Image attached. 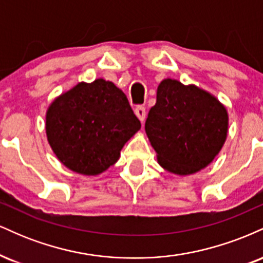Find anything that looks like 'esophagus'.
Instances as JSON below:
<instances>
[{
	"label": "esophagus",
	"mask_w": 263,
	"mask_h": 263,
	"mask_svg": "<svg viewBox=\"0 0 263 263\" xmlns=\"http://www.w3.org/2000/svg\"><path fill=\"white\" fill-rule=\"evenodd\" d=\"M135 114L136 116L138 117V120H140L141 122H143L144 120H146V108L144 106H137L135 108Z\"/></svg>",
	"instance_id": "1"
}]
</instances>
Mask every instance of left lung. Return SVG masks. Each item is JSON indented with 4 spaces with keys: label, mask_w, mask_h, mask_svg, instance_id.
I'll use <instances>...</instances> for the list:
<instances>
[{
    "label": "left lung",
    "mask_w": 263,
    "mask_h": 263,
    "mask_svg": "<svg viewBox=\"0 0 263 263\" xmlns=\"http://www.w3.org/2000/svg\"><path fill=\"white\" fill-rule=\"evenodd\" d=\"M147 137L165 171L189 176L204 170L224 146L229 115L213 93L164 79L144 125Z\"/></svg>",
    "instance_id": "8db88e82"
}]
</instances>
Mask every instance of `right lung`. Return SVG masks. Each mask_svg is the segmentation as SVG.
Returning a JSON list of instances; mask_svg holds the SVG:
<instances>
[{"label":"right lung","instance_id":"right-lung-1","mask_svg":"<svg viewBox=\"0 0 263 263\" xmlns=\"http://www.w3.org/2000/svg\"><path fill=\"white\" fill-rule=\"evenodd\" d=\"M140 128L125 93L105 79L79 83L54 99L45 114L54 155L83 176H98L115 164Z\"/></svg>","mask_w":263,"mask_h":263}]
</instances>
